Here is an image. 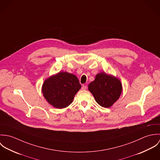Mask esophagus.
Masks as SVG:
<instances>
[{
  "instance_id": "1",
  "label": "esophagus",
  "mask_w": 160,
  "mask_h": 160,
  "mask_svg": "<svg viewBox=\"0 0 160 160\" xmlns=\"http://www.w3.org/2000/svg\"><path fill=\"white\" fill-rule=\"evenodd\" d=\"M87 86L86 85H82V90H86V89H87Z\"/></svg>"
}]
</instances>
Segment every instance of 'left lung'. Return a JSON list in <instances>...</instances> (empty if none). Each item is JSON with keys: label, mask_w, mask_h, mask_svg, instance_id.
<instances>
[{"label": "left lung", "mask_w": 160, "mask_h": 160, "mask_svg": "<svg viewBox=\"0 0 160 160\" xmlns=\"http://www.w3.org/2000/svg\"><path fill=\"white\" fill-rule=\"evenodd\" d=\"M97 103L104 108H110L119 99L122 91L120 80L104 72L98 73L88 86Z\"/></svg>", "instance_id": "obj_1"}]
</instances>
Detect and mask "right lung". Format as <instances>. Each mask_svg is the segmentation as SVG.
<instances>
[{
  "mask_svg": "<svg viewBox=\"0 0 160 160\" xmlns=\"http://www.w3.org/2000/svg\"><path fill=\"white\" fill-rule=\"evenodd\" d=\"M81 85L78 78L67 71H60L44 81L42 92L47 102L56 108L67 107L73 101Z\"/></svg>",
  "mask_w": 160,
  "mask_h": 160,
  "instance_id": "obj_1",
  "label": "right lung"
}]
</instances>
